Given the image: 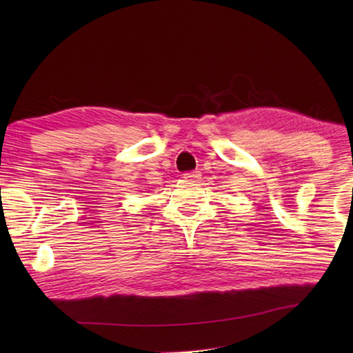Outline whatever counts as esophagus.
<instances>
[{
	"instance_id": "esophagus-1",
	"label": "esophagus",
	"mask_w": 353,
	"mask_h": 353,
	"mask_svg": "<svg viewBox=\"0 0 353 353\" xmlns=\"http://www.w3.org/2000/svg\"><path fill=\"white\" fill-rule=\"evenodd\" d=\"M199 177H200L199 171H188L183 174V179H186V181H197Z\"/></svg>"
}]
</instances>
